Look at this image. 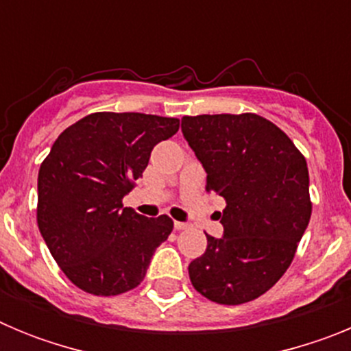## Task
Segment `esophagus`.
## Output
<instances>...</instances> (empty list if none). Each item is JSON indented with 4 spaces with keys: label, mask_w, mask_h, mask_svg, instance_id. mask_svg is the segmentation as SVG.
I'll return each instance as SVG.
<instances>
[{
    "label": "esophagus",
    "mask_w": 351,
    "mask_h": 351,
    "mask_svg": "<svg viewBox=\"0 0 351 351\" xmlns=\"http://www.w3.org/2000/svg\"><path fill=\"white\" fill-rule=\"evenodd\" d=\"M190 223H182V221H176L173 223V228H176V230H188V228H190Z\"/></svg>",
    "instance_id": "34e87169"
}]
</instances>
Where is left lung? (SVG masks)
Masks as SVG:
<instances>
[{"label": "left lung", "instance_id": "1", "mask_svg": "<svg viewBox=\"0 0 351 351\" xmlns=\"http://www.w3.org/2000/svg\"><path fill=\"white\" fill-rule=\"evenodd\" d=\"M182 135L207 172V191L225 198L221 239L190 263L198 293L225 306L250 302L290 267L311 218L306 158L258 114L182 117Z\"/></svg>", "mask_w": 351, "mask_h": 351}]
</instances>
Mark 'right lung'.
<instances>
[{
    "mask_svg": "<svg viewBox=\"0 0 351 351\" xmlns=\"http://www.w3.org/2000/svg\"><path fill=\"white\" fill-rule=\"evenodd\" d=\"M179 119L138 112H95L56 138L38 172L36 223L71 283L110 297L142 283L173 221L144 218L123 197L154 145L176 135Z\"/></svg>",
    "mask_w": 351,
    "mask_h": 351,
    "instance_id": "obj_1",
    "label": "right lung"
}]
</instances>
